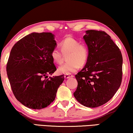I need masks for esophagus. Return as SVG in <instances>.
Here are the masks:
<instances>
[{
    "label": "esophagus",
    "instance_id": "1",
    "mask_svg": "<svg viewBox=\"0 0 133 133\" xmlns=\"http://www.w3.org/2000/svg\"><path fill=\"white\" fill-rule=\"evenodd\" d=\"M64 77L65 79H68V78H70V77H73L74 76L71 74H66L64 76Z\"/></svg>",
    "mask_w": 133,
    "mask_h": 133
}]
</instances>
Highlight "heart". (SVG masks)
I'll return each mask as SVG.
<instances>
[{
    "label": "heart",
    "mask_w": 133,
    "mask_h": 133,
    "mask_svg": "<svg viewBox=\"0 0 133 133\" xmlns=\"http://www.w3.org/2000/svg\"><path fill=\"white\" fill-rule=\"evenodd\" d=\"M61 50L54 48L52 50L51 56L56 64H61L63 61V55L66 56L68 62L61 65L58 68L60 74H70L76 71L79 66L86 64L89 57L88 46L84 43L80 42L72 37L63 39L60 44Z\"/></svg>",
    "instance_id": "heart-1"
}]
</instances>
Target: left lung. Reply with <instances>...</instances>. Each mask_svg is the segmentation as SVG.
Here are the masks:
<instances>
[{"instance_id": "1", "label": "left lung", "mask_w": 133, "mask_h": 133, "mask_svg": "<svg viewBox=\"0 0 133 133\" xmlns=\"http://www.w3.org/2000/svg\"><path fill=\"white\" fill-rule=\"evenodd\" d=\"M83 39L89 57L84 68L75 76L78 84L74 96L83 106L96 108L110 101L121 86L122 56L105 31L88 30Z\"/></svg>"}]
</instances>
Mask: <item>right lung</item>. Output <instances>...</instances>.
<instances>
[{
  "label": "right lung",
  "instance_id": "obj_1",
  "mask_svg": "<svg viewBox=\"0 0 133 133\" xmlns=\"http://www.w3.org/2000/svg\"><path fill=\"white\" fill-rule=\"evenodd\" d=\"M56 45L51 32H32L11 50L6 64L11 88L17 101L28 108L40 110L50 105L64 81L63 74L43 79L57 70L51 56Z\"/></svg>",
  "mask_w": 133,
  "mask_h": 133
}]
</instances>
